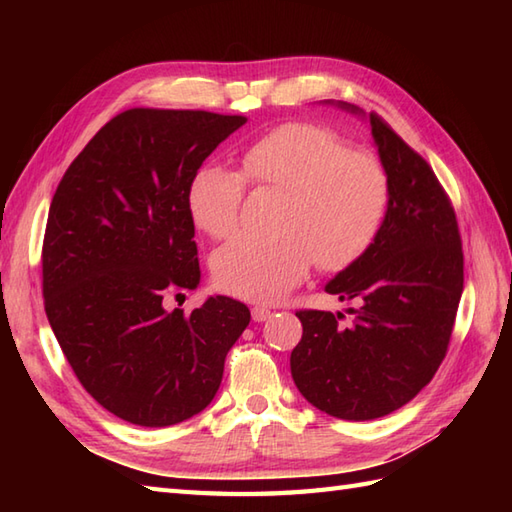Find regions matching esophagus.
<instances>
[{
	"label": "esophagus",
	"mask_w": 512,
	"mask_h": 512,
	"mask_svg": "<svg viewBox=\"0 0 512 512\" xmlns=\"http://www.w3.org/2000/svg\"><path fill=\"white\" fill-rule=\"evenodd\" d=\"M270 317H273V310L266 308V306H255L253 308V321L262 323V321H268Z\"/></svg>",
	"instance_id": "1"
}]
</instances>
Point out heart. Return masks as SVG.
I'll return each instance as SVG.
<instances>
[{
	"label": "heart",
	"mask_w": 512,
	"mask_h": 512,
	"mask_svg": "<svg viewBox=\"0 0 512 512\" xmlns=\"http://www.w3.org/2000/svg\"><path fill=\"white\" fill-rule=\"evenodd\" d=\"M242 171L206 162L191 178L187 204L193 222L213 239L233 235L246 181L286 191L277 237L239 235L213 257L224 292L250 301H277L308 275L312 262L343 270L361 259L383 228L391 178L383 160L352 149L321 125L290 123L242 151Z\"/></svg>",
	"instance_id": "heart-1"
}]
</instances>
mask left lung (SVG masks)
<instances>
[{
	"label": "left lung",
	"instance_id": "8db88e82",
	"mask_svg": "<svg viewBox=\"0 0 512 512\" xmlns=\"http://www.w3.org/2000/svg\"><path fill=\"white\" fill-rule=\"evenodd\" d=\"M369 118L378 158L391 178V204L376 242L325 284L354 301L343 314L299 310L301 341L290 372L310 405L341 420H374L400 409L438 372L464 288L462 239L436 173L378 114Z\"/></svg>",
	"mask_w": 512,
	"mask_h": 512
}]
</instances>
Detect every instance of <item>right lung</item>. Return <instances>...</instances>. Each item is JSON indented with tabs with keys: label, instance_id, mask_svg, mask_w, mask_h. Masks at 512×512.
<instances>
[{
	"label": "right lung",
	"instance_id": "right-lung-1",
	"mask_svg": "<svg viewBox=\"0 0 512 512\" xmlns=\"http://www.w3.org/2000/svg\"><path fill=\"white\" fill-rule=\"evenodd\" d=\"M246 116L127 110L61 178L43 237V303L85 391L138 427L189 420L215 398L250 310L215 295L167 310L200 284L187 191ZM180 297V295H178Z\"/></svg>",
	"mask_w": 512,
	"mask_h": 512
}]
</instances>
